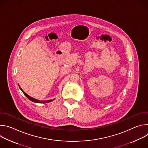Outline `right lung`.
<instances>
[{
	"label": "right lung",
	"instance_id": "add662e5",
	"mask_svg": "<svg viewBox=\"0 0 148 148\" xmlns=\"http://www.w3.org/2000/svg\"><path fill=\"white\" fill-rule=\"evenodd\" d=\"M19 88H20V90L22 91V92H23V94L30 100V101H33V102H36V103H47V102H51V101H53V99H50V100H47V101H40V100H38V99H35V98H32V97H30L29 95H27V94H26L23 91V90L20 88V87L19 86Z\"/></svg>",
	"mask_w": 148,
	"mask_h": 148
}]
</instances>
